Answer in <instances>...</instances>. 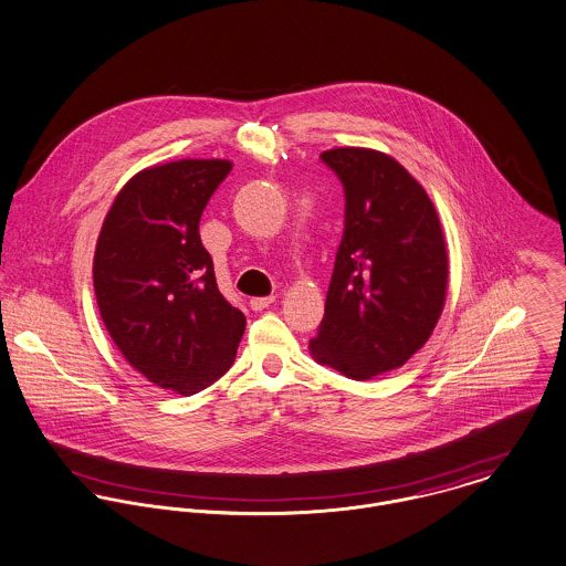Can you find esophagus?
Returning <instances> with one entry per match:
<instances>
[{"instance_id":"34e87169","label":"esophagus","mask_w":566,"mask_h":566,"mask_svg":"<svg viewBox=\"0 0 566 566\" xmlns=\"http://www.w3.org/2000/svg\"><path fill=\"white\" fill-rule=\"evenodd\" d=\"M274 303V296H261V298H251V308L253 311H263V308L270 307Z\"/></svg>"}]
</instances>
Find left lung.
Wrapping results in <instances>:
<instances>
[{"instance_id": "left-lung-1", "label": "left lung", "mask_w": 566, "mask_h": 566, "mask_svg": "<svg viewBox=\"0 0 566 566\" xmlns=\"http://www.w3.org/2000/svg\"><path fill=\"white\" fill-rule=\"evenodd\" d=\"M346 195L344 235L313 359L353 380L402 367L446 303L448 251L437 209L394 157L339 147L319 155Z\"/></svg>"}]
</instances>
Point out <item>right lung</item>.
Returning a JSON list of instances; mask_svg holds the SVG:
<instances>
[{"instance_id": "right-lung-1", "label": "right lung", "mask_w": 566, "mask_h": 566, "mask_svg": "<svg viewBox=\"0 0 566 566\" xmlns=\"http://www.w3.org/2000/svg\"><path fill=\"white\" fill-rule=\"evenodd\" d=\"M229 159H179L140 170L116 195L93 261L103 324L143 376L181 396L235 359L247 317L216 285L199 222Z\"/></svg>"}]
</instances>
